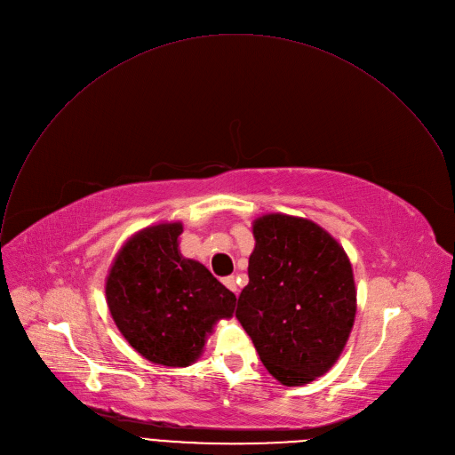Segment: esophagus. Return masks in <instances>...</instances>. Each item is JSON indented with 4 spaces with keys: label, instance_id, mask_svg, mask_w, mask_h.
<instances>
[{
    "label": "esophagus",
    "instance_id": "esophagus-1",
    "mask_svg": "<svg viewBox=\"0 0 455 455\" xmlns=\"http://www.w3.org/2000/svg\"><path fill=\"white\" fill-rule=\"evenodd\" d=\"M222 283L231 291V292H236L238 291V287H236V280H235V276H226L224 280H222Z\"/></svg>",
    "mask_w": 455,
    "mask_h": 455
}]
</instances>
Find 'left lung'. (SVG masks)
Instances as JSON below:
<instances>
[{
	"instance_id": "1",
	"label": "left lung",
	"mask_w": 455,
	"mask_h": 455,
	"mask_svg": "<svg viewBox=\"0 0 455 455\" xmlns=\"http://www.w3.org/2000/svg\"><path fill=\"white\" fill-rule=\"evenodd\" d=\"M252 235L236 319L272 377L305 386L335 364L353 328L351 263L339 242L307 219L263 215Z\"/></svg>"
}]
</instances>
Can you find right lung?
Returning a JSON list of instances; mask_svg holds the SVG:
<instances>
[{"mask_svg":"<svg viewBox=\"0 0 455 455\" xmlns=\"http://www.w3.org/2000/svg\"><path fill=\"white\" fill-rule=\"evenodd\" d=\"M183 224H157L136 233L109 270V312L127 342L168 368L196 362L219 319L235 310V294L199 261L179 252Z\"/></svg>","mask_w":455,"mask_h":455,"instance_id":"add662e5","label":"right lung"}]
</instances>
